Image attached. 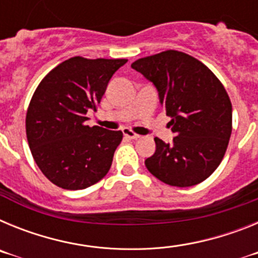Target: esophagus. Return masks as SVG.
<instances>
[{"mask_svg":"<svg viewBox=\"0 0 258 258\" xmlns=\"http://www.w3.org/2000/svg\"><path fill=\"white\" fill-rule=\"evenodd\" d=\"M122 133H124V137L125 138H127V140H137V138H140V136L136 133H133L132 131H129V129H124L122 131Z\"/></svg>","mask_w":258,"mask_h":258,"instance_id":"1","label":"esophagus"}]
</instances>
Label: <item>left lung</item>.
I'll return each mask as SVG.
<instances>
[{"label": "left lung", "instance_id": "obj_1", "mask_svg": "<svg viewBox=\"0 0 258 258\" xmlns=\"http://www.w3.org/2000/svg\"><path fill=\"white\" fill-rule=\"evenodd\" d=\"M151 81L172 120V143L155 138L146 168L170 186L190 187L207 179L222 161L232 131V107L216 75L194 56L166 50L132 63Z\"/></svg>", "mask_w": 258, "mask_h": 258}]
</instances>
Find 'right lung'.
<instances>
[{"label":"right lung","instance_id":"obj_1","mask_svg":"<svg viewBox=\"0 0 258 258\" xmlns=\"http://www.w3.org/2000/svg\"><path fill=\"white\" fill-rule=\"evenodd\" d=\"M127 59L61 61L38 84L26 117L29 149L44 175L64 190H83L108 173L121 131L86 125L109 80Z\"/></svg>","mask_w":258,"mask_h":258}]
</instances>
